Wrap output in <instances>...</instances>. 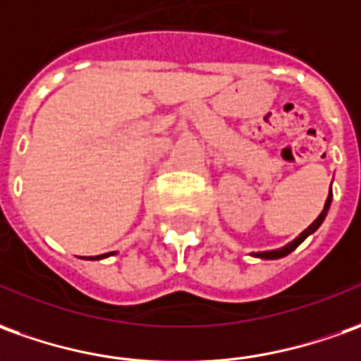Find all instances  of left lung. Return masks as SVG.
<instances>
[{"instance_id": "8db88e82", "label": "left lung", "mask_w": 361, "mask_h": 361, "mask_svg": "<svg viewBox=\"0 0 361 361\" xmlns=\"http://www.w3.org/2000/svg\"><path fill=\"white\" fill-rule=\"evenodd\" d=\"M330 202H332V186H330V195H328L326 202H324V210L320 212V216H318L314 222L310 224V226H309V228H307V230H305V232L299 233V238H295L293 242L287 243L285 247H279V250H271V252L252 253L253 257H261V259H279V257H285V255H289V253L293 252V250H297L300 243H302V242H305V240H307V238H309L310 233L317 232L318 226L324 222V218H326V214H328V208H330Z\"/></svg>"}]
</instances>
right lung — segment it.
Masks as SVG:
<instances>
[{
  "label": "right lung",
  "instance_id": "1",
  "mask_svg": "<svg viewBox=\"0 0 361 361\" xmlns=\"http://www.w3.org/2000/svg\"><path fill=\"white\" fill-rule=\"evenodd\" d=\"M116 252L111 253H104V255H96V257H88V259H104V257H108V255H114Z\"/></svg>",
  "mask_w": 361,
  "mask_h": 361
}]
</instances>
